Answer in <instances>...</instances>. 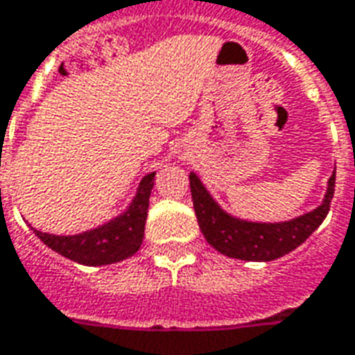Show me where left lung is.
I'll return each instance as SVG.
<instances>
[{
  "instance_id": "left-lung-1",
  "label": "left lung",
  "mask_w": 355,
  "mask_h": 355,
  "mask_svg": "<svg viewBox=\"0 0 355 355\" xmlns=\"http://www.w3.org/2000/svg\"><path fill=\"white\" fill-rule=\"evenodd\" d=\"M191 195L204 238L227 257L242 261H274L293 252L327 217L335 193V172L327 181L322 204L287 221H250L229 214L209 193L202 180L191 172Z\"/></svg>"
}]
</instances>
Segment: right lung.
Instances as JSON below:
<instances>
[{"instance_id": "add662e5", "label": "right lung", "mask_w": 355, "mask_h": 355, "mask_svg": "<svg viewBox=\"0 0 355 355\" xmlns=\"http://www.w3.org/2000/svg\"><path fill=\"white\" fill-rule=\"evenodd\" d=\"M155 174L157 172H149L141 178L130 204L119 216L94 229L77 234H49L33 227L30 229L46 248L79 265L102 266L128 259L144 242Z\"/></svg>"}]
</instances>
